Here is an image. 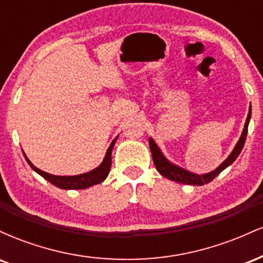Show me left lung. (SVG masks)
I'll return each mask as SVG.
<instances>
[{"instance_id": "left-lung-1", "label": "left lung", "mask_w": 263, "mask_h": 263, "mask_svg": "<svg viewBox=\"0 0 263 263\" xmlns=\"http://www.w3.org/2000/svg\"><path fill=\"white\" fill-rule=\"evenodd\" d=\"M250 119H251V105H250V108H249V115H247L245 127H243V131L242 134H241L240 140H238L236 146H235L234 151H232L230 156H229L215 171L210 172V173H206V174L192 173V172L184 170V168H180L178 167V165L173 164V163H171L164 156H163V153L161 152V149L158 148L156 142L149 137L148 140L149 148H151V152H152V158H153V163H155L156 165V170L158 171L163 177L168 178V179L171 180H174V182L177 183L189 184V185H203V184L211 182V180H213L216 176H219L225 168H228L229 165L232 164L235 159L237 158V156L240 155L241 151H242L243 144H245V141H246L247 127H249Z\"/></svg>"}]
</instances>
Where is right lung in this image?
Listing matches in <instances>:
<instances>
[{"label": "right lung", "instance_id": "right-lung-1", "mask_svg": "<svg viewBox=\"0 0 263 263\" xmlns=\"http://www.w3.org/2000/svg\"><path fill=\"white\" fill-rule=\"evenodd\" d=\"M117 137L111 142L110 147H108L106 151V155H105L104 161L98 168L95 170L87 172V173L84 174H79V176H69V177H63V176H53V174L45 173V172L38 170L37 167L32 164V162L27 158V156L25 155L26 161L28 162V164L31 165V168L33 171H35L39 176H42L44 179H47L48 182H50L53 185L58 186L60 189H86L89 186L95 185V184L102 183L105 179H106L108 176V172H110L111 168V153H112V148L114 144L116 142Z\"/></svg>", "mask_w": 263, "mask_h": 263}]
</instances>
